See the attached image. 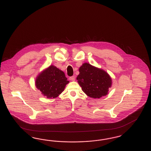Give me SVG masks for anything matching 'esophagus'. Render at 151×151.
Here are the masks:
<instances>
[{"label": "esophagus", "instance_id": "1", "mask_svg": "<svg viewBox=\"0 0 151 151\" xmlns=\"http://www.w3.org/2000/svg\"><path fill=\"white\" fill-rule=\"evenodd\" d=\"M70 80H71V81H75V76H72L71 77H70Z\"/></svg>", "mask_w": 151, "mask_h": 151}]
</instances>
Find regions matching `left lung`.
<instances>
[{"label": "left lung", "mask_w": 151, "mask_h": 151, "mask_svg": "<svg viewBox=\"0 0 151 151\" xmlns=\"http://www.w3.org/2000/svg\"><path fill=\"white\" fill-rule=\"evenodd\" d=\"M79 70L76 79L88 96L100 99L108 94L112 85V80L108 72L87 63H83Z\"/></svg>", "instance_id": "8db88e82"}]
</instances>
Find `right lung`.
Segmentation results:
<instances>
[{"label": "right lung", "instance_id": "right-lung-1", "mask_svg": "<svg viewBox=\"0 0 151 151\" xmlns=\"http://www.w3.org/2000/svg\"><path fill=\"white\" fill-rule=\"evenodd\" d=\"M65 73L53 65L40 72L36 78V88L47 99H55L65 90L69 83Z\"/></svg>", "mask_w": 151, "mask_h": 151}]
</instances>
